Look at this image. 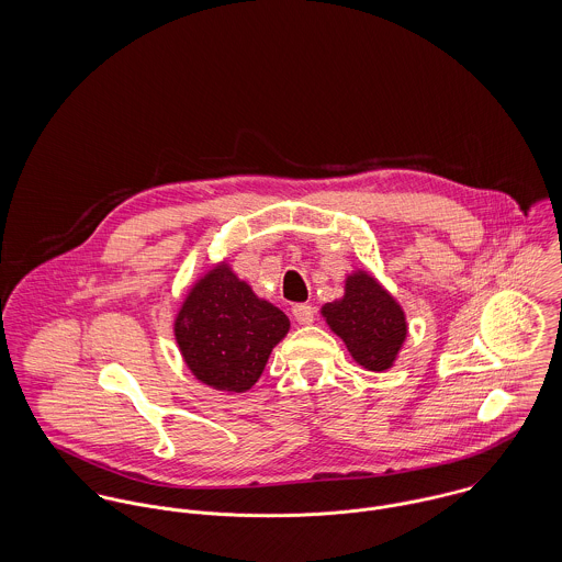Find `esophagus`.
Wrapping results in <instances>:
<instances>
[{"mask_svg": "<svg viewBox=\"0 0 562 562\" xmlns=\"http://www.w3.org/2000/svg\"><path fill=\"white\" fill-rule=\"evenodd\" d=\"M292 316L299 324H312L316 318V312L312 305H294L292 307Z\"/></svg>", "mask_w": 562, "mask_h": 562, "instance_id": "34e87169", "label": "esophagus"}]
</instances>
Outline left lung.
I'll use <instances>...</instances> for the list:
<instances>
[{
	"label": "left lung",
	"mask_w": 562,
	"mask_h": 562,
	"mask_svg": "<svg viewBox=\"0 0 562 562\" xmlns=\"http://www.w3.org/2000/svg\"><path fill=\"white\" fill-rule=\"evenodd\" d=\"M321 314L361 368L370 372L394 368L408 324L401 303L372 272L352 270L344 281V296L324 303Z\"/></svg>",
	"instance_id": "8db88e82"
}]
</instances>
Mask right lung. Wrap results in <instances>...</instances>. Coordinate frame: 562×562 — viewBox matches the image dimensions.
Listing matches in <instances>:
<instances>
[{"mask_svg":"<svg viewBox=\"0 0 562 562\" xmlns=\"http://www.w3.org/2000/svg\"><path fill=\"white\" fill-rule=\"evenodd\" d=\"M290 318L259 299L227 259L210 266L188 288L172 333L192 376L227 394L248 392L272 348L288 335Z\"/></svg>","mask_w":562,"mask_h":562,"instance_id":"right-lung-1","label":"right lung"}]
</instances>
